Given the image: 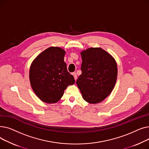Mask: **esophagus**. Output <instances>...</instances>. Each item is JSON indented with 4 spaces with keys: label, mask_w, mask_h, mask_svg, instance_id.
Segmentation results:
<instances>
[{
    "label": "esophagus",
    "mask_w": 149,
    "mask_h": 149,
    "mask_svg": "<svg viewBox=\"0 0 149 149\" xmlns=\"http://www.w3.org/2000/svg\"><path fill=\"white\" fill-rule=\"evenodd\" d=\"M72 75L74 76V79H75V80L76 81V80H77V74H76L75 72H73V73H72Z\"/></svg>",
    "instance_id": "obj_1"
}]
</instances>
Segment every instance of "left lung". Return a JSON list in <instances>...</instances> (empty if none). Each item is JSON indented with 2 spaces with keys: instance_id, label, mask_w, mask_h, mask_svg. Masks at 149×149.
I'll use <instances>...</instances> for the list:
<instances>
[{
  "instance_id": "left-lung-1",
  "label": "left lung",
  "mask_w": 149,
  "mask_h": 149,
  "mask_svg": "<svg viewBox=\"0 0 149 149\" xmlns=\"http://www.w3.org/2000/svg\"><path fill=\"white\" fill-rule=\"evenodd\" d=\"M80 54L82 73L76 84L86 102L99 103L110 95L115 87L118 74L116 62L101 48H89Z\"/></svg>"
}]
</instances>
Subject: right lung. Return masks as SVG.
<instances>
[{"mask_svg":"<svg viewBox=\"0 0 149 149\" xmlns=\"http://www.w3.org/2000/svg\"><path fill=\"white\" fill-rule=\"evenodd\" d=\"M65 51L51 46L36 57L29 68V81L37 97L43 102L56 103L69 85L75 83L64 61Z\"/></svg>","mask_w":149,"mask_h":149,"instance_id":"add662e5","label":"right lung"}]
</instances>
